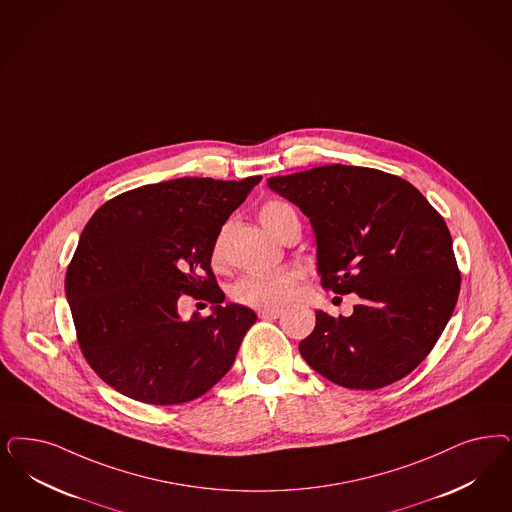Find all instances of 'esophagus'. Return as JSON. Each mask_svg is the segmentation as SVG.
<instances>
[{"label": "esophagus", "instance_id": "1", "mask_svg": "<svg viewBox=\"0 0 512 512\" xmlns=\"http://www.w3.org/2000/svg\"><path fill=\"white\" fill-rule=\"evenodd\" d=\"M282 308H261L259 310V318L261 319H276L282 316Z\"/></svg>", "mask_w": 512, "mask_h": 512}]
</instances>
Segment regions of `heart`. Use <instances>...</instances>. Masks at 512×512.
I'll list each match as a JSON object with an SVG mask.
<instances>
[{"label":"heart","instance_id":"heart-1","mask_svg":"<svg viewBox=\"0 0 512 512\" xmlns=\"http://www.w3.org/2000/svg\"><path fill=\"white\" fill-rule=\"evenodd\" d=\"M259 219L278 238H282L291 225L299 223L295 210L280 200L265 202L259 210ZM223 251V238L219 236L212 246L213 263H221ZM299 282L300 272L295 268H283L270 274H249L232 285L230 297L255 308H280L295 297Z\"/></svg>","mask_w":512,"mask_h":512}]
</instances>
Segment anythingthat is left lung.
<instances>
[{
  "label": "left lung",
  "mask_w": 512,
  "mask_h": 512,
  "mask_svg": "<svg viewBox=\"0 0 512 512\" xmlns=\"http://www.w3.org/2000/svg\"><path fill=\"white\" fill-rule=\"evenodd\" d=\"M268 187L310 219L321 287L361 299L350 318L318 310L300 355L342 388L405 378L458 302L461 274L441 213L403 177L361 166H318L270 177Z\"/></svg>",
  "instance_id": "8db88e82"
}]
</instances>
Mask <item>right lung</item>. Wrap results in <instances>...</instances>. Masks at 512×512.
<instances>
[{
	"label": "right lung",
	"instance_id": "obj_1",
	"mask_svg": "<svg viewBox=\"0 0 512 512\" xmlns=\"http://www.w3.org/2000/svg\"><path fill=\"white\" fill-rule=\"evenodd\" d=\"M179 177L107 200L90 217L66 272L79 348L107 386L147 405H181L229 372L253 310L223 306L212 246L261 181ZM183 294L213 316L178 318Z\"/></svg>",
	"mask_w": 512,
	"mask_h": 512
}]
</instances>
